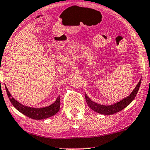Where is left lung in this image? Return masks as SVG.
Returning <instances> with one entry per match:
<instances>
[{
    "mask_svg": "<svg viewBox=\"0 0 150 150\" xmlns=\"http://www.w3.org/2000/svg\"><path fill=\"white\" fill-rule=\"evenodd\" d=\"M141 83V79L139 81V82L138 83V84L136 86L134 89L133 90L130 95L128 97H125V98L123 99L122 100L119 101V102H117L114 104L110 105H101L99 103L94 102L91 100V99L88 97L86 94L85 93V98L87 104L95 112H97L101 115H110L115 114L118 112L126 108L132 101L134 100V99L135 98L136 95L139 91V87H140Z\"/></svg>",
    "mask_w": 150,
    "mask_h": 150,
    "instance_id": "1",
    "label": "left lung"
}]
</instances>
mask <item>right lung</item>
Here are the masks:
<instances>
[{"label": "right lung", "mask_w": 150, "mask_h": 150, "mask_svg": "<svg viewBox=\"0 0 150 150\" xmlns=\"http://www.w3.org/2000/svg\"><path fill=\"white\" fill-rule=\"evenodd\" d=\"M5 89L8 97H9L10 101L12 103V105L14 106L15 108L18 110L20 112H21L22 114H23V115H26L27 117L31 119H36V120L45 119L55 115L59 110V108H60V105H59V103H60V98H59V96L56 99V101L53 103H52L51 105L47 107L38 108L26 106V105L21 104V103H19L15 99H13V97H11V94L9 93L6 86Z\"/></svg>", "instance_id": "obj_1"}]
</instances>
